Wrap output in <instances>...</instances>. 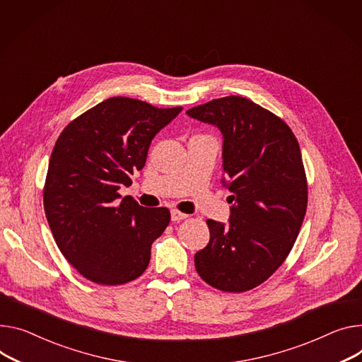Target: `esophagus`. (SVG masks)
I'll use <instances>...</instances> for the list:
<instances>
[{"label": "esophagus", "mask_w": 362, "mask_h": 362, "mask_svg": "<svg viewBox=\"0 0 362 362\" xmlns=\"http://www.w3.org/2000/svg\"><path fill=\"white\" fill-rule=\"evenodd\" d=\"M188 217V214H185V213H181L180 210H171V218H173V221H181V220H184V218H187Z\"/></svg>", "instance_id": "esophagus-1"}]
</instances>
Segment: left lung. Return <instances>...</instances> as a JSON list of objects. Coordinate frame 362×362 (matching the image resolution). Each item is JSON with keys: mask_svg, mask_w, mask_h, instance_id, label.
<instances>
[{"mask_svg": "<svg viewBox=\"0 0 362 362\" xmlns=\"http://www.w3.org/2000/svg\"><path fill=\"white\" fill-rule=\"evenodd\" d=\"M223 134L229 225L207 220L210 240L194 257L203 280L221 291L262 284L288 257L308 209L297 139L284 120L254 101L229 95L187 110Z\"/></svg>", "mask_w": 362, "mask_h": 362, "instance_id": "1", "label": "left lung"}]
</instances>
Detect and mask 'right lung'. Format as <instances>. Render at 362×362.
<instances>
[{
	"label": "right lung",
	"instance_id": "1",
	"mask_svg": "<svg viewBox=\"0 0 362 362\" xmlns=\"http://www.w3.org/2000/svg\"><path fill=\"white\" fill-rule=\"evenodd\" d=\"M182 107L113 97L72 120L54 144L43 189L49 228L62 255L87 280L120 286L141 276L168 226L166 207L119 194L141 171L155 134Z\"/></svg>",
	"mask_w": 362,
	"mask_h": 362
}]
</instances>
